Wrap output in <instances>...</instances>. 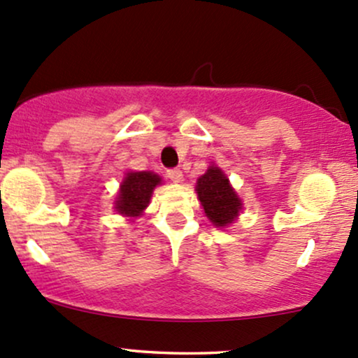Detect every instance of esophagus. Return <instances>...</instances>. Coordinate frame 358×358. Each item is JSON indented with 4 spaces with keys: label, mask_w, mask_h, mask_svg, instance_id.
<instances>
[{
    "label": "esophagus",
    "mask_w": 358,
    "mask_h": 358,
    "mask_svg": "<svg viewBox=\"0 0 358 358\" xmlns=\"http://www.w3.org/2000/svg\"><path fill=\"white\" fill-rule=\"evenodd\" d=\"M168 176H170V178L173 180V182H176V183L182 182V178H183L182 171L176 170V168H175V170H168Z\"/></svg>",
    "instance_id": "esophagus-1"
}]
</instances>
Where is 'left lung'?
Instances as JSON below:
<instances>
[{
	"label": "left lung",
	"mask_w": 358,
	"mask_h": 358,
	"mask_svg": "<svg viewBox=\"0 0 358 358\" xmlns=\"http://www.w3.org/2000/svg\"><path fill=\"white\" fill-rule=\"evenodd\" d=\"M195 192L203 212L215 227H226L233 224L239 215V210L243 209L241 199L231 187L229 178L215 164L209 166V170L197 180Z\"/></svg>",
	"instance_id": "1"
}]
</instances>
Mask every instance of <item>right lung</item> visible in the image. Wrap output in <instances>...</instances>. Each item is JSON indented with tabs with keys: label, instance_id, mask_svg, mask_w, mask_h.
<instances>
[{
	"label": "right lung",
	"instance_id": "add662e5",
	"mask_svg": "<svg viewBox=\"0 0 358 358\" xmlns=\"http://www.w3.org/2000/svg\"><path fill=\"white\" fill-rule=\"evenodd\" d=\"M161 183V176L152 171H129L120 183L115 209L125 217H139L149 206L152 190Z\"/></svg>",
	"mask_w": 358,
	"mask_h": 358
}]
</instances>
